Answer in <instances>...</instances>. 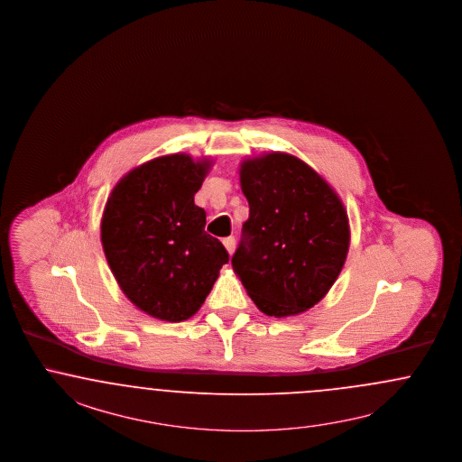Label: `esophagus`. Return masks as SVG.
Wrapping results in <instances>:
<instances>
[{
	"mask_svg": "<svg viewBox=\"0 0 462 462\" xmlns=\"http://www.w3.org/2000/svg\"><path fill=\"white\" fill-rule=\"evenodd\" d=\"M223 243L224 246H226V250H227V254H235V248H236V239L233 238V236H229V238H224Z\"/></svg>",
	"mask_w": 462,
	"mask_h": 462,
	"instance_id": "1",
	"label": "esophagus"
}]
</instances>
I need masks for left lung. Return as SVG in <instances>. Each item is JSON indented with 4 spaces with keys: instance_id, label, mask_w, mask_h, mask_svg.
Listing matches in <instances>:
<instances>
[{
    "instance_id": "obj_1",
    "label": "left lung",
    "mask_w": 462,
    "mask_h": 462,
    "mask_svg": "<svg viewBox=\"0 0 462 462\" xmlns=\"http://www.w3.org/2000/svg\"><path fill=\"white\" fill-rule=\"evenodd\" d=\"M250 206L231 263L262 313L294 316L327 296L350 245L342 200L311 166L285 152L239 170Z\"/></svg>"
}]
</instances>
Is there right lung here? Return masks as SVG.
<instances>
[{"label": "right lung", "instance_id": "obj_1", "mask_svg": "<svg viewBox=\"0 0 462 462\" xmlns=\"http://www.w3.org/2000/svg\"><path fill=\"white\" fill-rule=\"evenodd\" d=\"M208 166L189 154L151 160L120 180L105 206L102 245L122 292L170 323L199 311L229 262L194 202Z\"/></svg>", "mask_w": 462, "mask_h": 462}]
</instances>
